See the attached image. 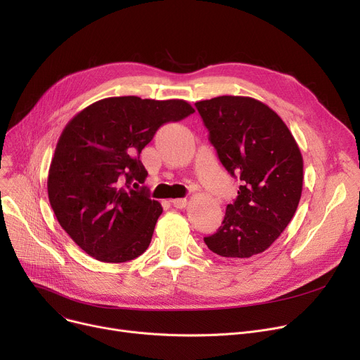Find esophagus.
Instances as JSON below:
<instances>
[{
	"label": "esophagus",
	"mask_w": 360,
	"mask_h": 360,
	"mask_svg": "<svg viewBox=\"0 0 360 360\" xmlns=\"http://www.w3.org/2000/svg\"><path fill=\"white\" fill-rule=\"evenodd\" d=\"M172 205H174V207H176V209H185L186 205H188V200H186V198H175V200H172Z\"/></svg>",
	"instance_id": "1"
}]
</instances>
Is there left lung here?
<instances>
[{"mask_svg": "<svg viewBox=\"0 0 360 360\" xmlns=\"http://www.w3.org/2000/svg\"><path fill=\"white\" fill-rule=\"evenodd\" d=\"M217 158L240 179L216 233L205 237L213 253L245 259L268 250L299 206L303 158L284 120L252 97L221 96L195 103Z\"/></svg>", "mask_w": 360, "mask_h": 360, "instance_id": "left-lung-1", "label": "left lung"}]
</instances>
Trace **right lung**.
Segmentation results:
<instances>
[{
    "instance_id": "1",
    "label": "right lung",
    "mask_w": 360,
    "mask_h": 360,
    "mask_svg": "<svg viewBox=\"0 0 360 360\" xmlns=\"http://www.w3.org/2000/svg\"><path fill=\"white\" fill-rule=\"evenodd\" d=\"M194 113L185 100L108 97L75 115L61 132L49 170V200L68 236L94 259L141 256L163 212L144 184L143 148L163 123Z\"/></svg>"
}]
</instances>
